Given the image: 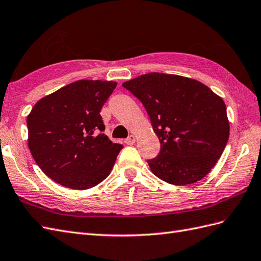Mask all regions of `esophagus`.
Listing matches in <instances>:
<instances>
[{"label": "esophagus", "instance_id": "obj_1", "mask_svg": "<svg viewBox=\"0 0 261 261\" xmlns=\"http://www.w3.org/2000/svg\"><path fill=\"white\" fill-rule=\"evenodd\" d=\"M124 142H125L126 144L131 145V144H133V143L136 142V137H135V136H129L128 138H126V139L124 140Z\"/></svg>", "mask_w": 261, "mask_h": 261}]
</instances>
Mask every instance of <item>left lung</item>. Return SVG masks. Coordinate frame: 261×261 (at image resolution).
Returning <instances> with one entry per match:
<instances>
[{"label": "left lung", "instance_id": "8db88e82", "mask_svg": "<svg viewBox=\"0 0 261 261\" xmlns=\"http://www.w3.org/2000/svg\"><path fill=\"white\" fill-rule=\"evenodd\" d=\"M142 102L161 150L148 160L153 174L173 185L208 174L229 137L223 99L197 80L150 72L122 84Z\"/></svg>", "mask_w": 261, "mask_h": 261}]
</instances>
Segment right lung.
I'll return each instance as SVG.
<instances>
[{
    "mask_svg": "<svg viewBox=\"0 0 261 261\" xmlns=\"http://www.w3.org/2000/svg\"><path fill=\"white\" fill-rule=\"evenodd\" d=\"M117 83L78 80L38 100L28 116L29 148L53 181L87 190L110 174L122 144L105 136L100 116Z\"/></svg>",
    "mask_w": 261,
    "mask_h": 261,
    "instance_id": "obj_1",
    "label": "right lung"
}]
</instances>
